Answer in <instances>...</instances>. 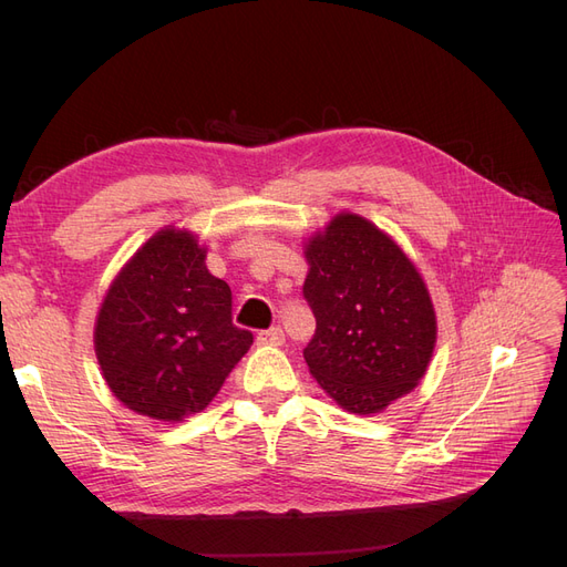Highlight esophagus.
Returning a JSON list of instances; mask_svg holds the SVG:
<instances>
[{
    "label": "esophagus",
    "mask_w": 567,
    "mask_h": 567,
    "mask_svg": "<svg viewBox=\"0 0 567 567\" xmlns=\"http://www.w3.org/2000/svg\"><path fill=\"white\" fill-rule=\"evenodd\" d=\"M284 338H286V336H284V331L279 329V326H271V329L257 333V342H260V346H281Z\"/></svg>",
    "instance_id": "34e87169"
}]
</instances>
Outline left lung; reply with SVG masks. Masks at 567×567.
<instances>
[{
	"mask_svg": "<svg viewBox=\"0 0 567 567\" xmlns=\"http://www.w3.org/2000/svg\"><path fill=\"white\" fill-rule=\"evenodd\" d=\"M302 296L317 319L302 350L319 385L352 414H379L423 379L437 323L416 267L369 219L342 213L305 248Z\"/></svg>",
	"mask_w": 567,
	"mask_h": 567,
	"instance_id": "obj_1",
	"label": "left lung"
}]
</instances>
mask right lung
I'll return each mask as SVG.
<instances>
[{"mask_svg": "<svg viewBox=\"0 0 567 567\" xmlns=\"http://www.w3.org/2000/svg\"><path fill=\"white\" fill-rule=\"evenodd\" d=\"M250 346L252 333L231 321V288L177 229L158 231L120 271L94 329L111 392L158 421L208 406Z\"/></svg>", "mask_w": 567, "mask_h": 567, "instance_id": "add662e5", "label": "right lung"}]
</instances>
